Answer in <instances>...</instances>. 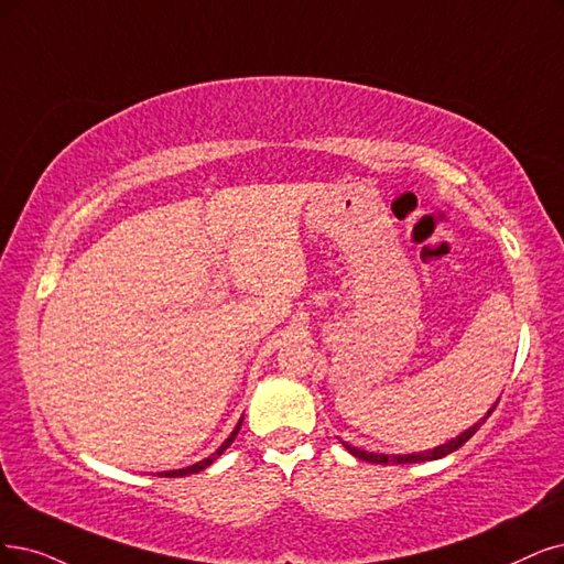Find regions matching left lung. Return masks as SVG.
Segmentation results:
<instances>
[{"label": "left lung", "mask_w": 564, "mask_h": 564, "mask_svg": "<svg viewBox=\"0 0 564 564\" xmlns=\"http://www.w3.org/2000/svg\"><path fill=\"white\" fill-rule=\"evenodd\" d=\"M499 404V400L490 406V411L484 415L481 421L478 423H474L469 430H465L463 434H457L455 440H451V442H446V444H442V446H436V448H430V451H423V453H409V455H383V453H367V451H360V448H356V446H350V444H346V442H341L344 444V448L350 453V455H356V457H360V460H365V463H373V465H388V463H392V465H406V463H425V460H440V457H444V455H448V453H453V451H457L460 448L463 444H467L471 436L476 434V430L481 427L488 419H490V413L495 411V406Z\"/></svg>", "instance_id": "left-lung-1"}]
</instances>
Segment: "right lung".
<instances>
[{
	"mask_svg": "<svg viewBox=\"0 0 564 564\" xmlns=\"http://www.w3.org/2000/svg\"><path fill=\"white\" fill-rule=\"evenodd\" d=\"M241 421H243V415H241ZM241 421L237 423V427L232 430V434L227 436V440L220 444V448H218L216 453H212V455H208V457H204V460H199V463H195V465H191V467H183V469H172V471H160V476H170V478H174V476H187V474H197V471L206 469V467L212 465L214 460H218V455H220L223 451H227L229 446H232L235 436H237V434H239V430H241Z\"/></svg>",
	"mask_w": 564,
	"mask_h": 564,
	"instance_id": "1",
	"label": "right lung"
}]
</instances>
